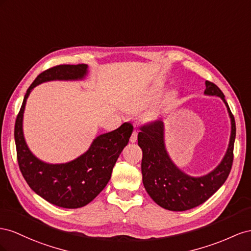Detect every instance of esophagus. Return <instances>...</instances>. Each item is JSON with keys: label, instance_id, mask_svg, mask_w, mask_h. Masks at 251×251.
Masks as SVG:
<instances>
[{"label": "esophagus", "instance_id": "1", "mask_svg": "<svg viewBox=\"0 0 251 251\" xmlns=\"http://www.w3.org/2000/svg\"><path fill=\"white\" fill-rule=\"evenodd\" d=\"M137 140H138V132H137V130H134L131 134V137H130V142L135 143V142H137Z\"/></svg>", "mask_w": 251, "mask_h": 251}]
</instances>
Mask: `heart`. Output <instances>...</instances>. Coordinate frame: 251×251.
<instances>
[{"label": "heart", "mask_w": 251, "mask_h": 251, "mask_svg": "<svg viewBox=\"0 0 251 251\" xmlns=\"http://www.w3.org/2000/svg\"><path fill=\"white\" fill-rule=\"evenodd\" d=\"M160 88H161V85L155 86V87L150 90L146 96L142 97L139 100H137V101L131 103L128 108H129V110L131 111H138V110H141L142 108H144L150 101H152L154 98L157 97V95H159L160 92Z\"/></svg>", "instance_id": "b5f03b06"}]
</instances>
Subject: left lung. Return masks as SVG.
<instances>
[{
	"instance_id": "obj_1",
	"label": "left lung",
	"mask_w": 251,
	"mask_h": 251,
	"mask_svg": "<svg viewBox=\"0 0 251 251\" xmlns=\"http://www.w3.org/2000/svg\"><path fill=\"white\" fill-rule=\"evenodd\" d=\"M205 95L217 96L223 100L231 119V135L227 152L220 165L210 174L193 177L176 168L168 156L164 145V125L154 121L140 127L138 144L142 148L143 184L148 195L161 207L173 211H184L206 202L230 174L233 162V146L235 140V121L218 86L206 81Z\"/></svg>"
}]
</instances>
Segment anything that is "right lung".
Returning <instances> with one entry per match:
<instances>
[{"label": "right lung", "instance_id": "1", "mask_svg": "<svg viewBox=\"0 0 251 251\" xmlns=\"http://www.w3.org/2000/svg\"><path fill=\"white\" fill-rule=\"evenodd\" d=\"M87 74V65H56L40 74L27 89L14 125L19 167L29 187L47 202L63 208H80L90 203L109 182L114 164L133 131L131 123L104 133L77 159L66 164H46L28 149L22 129L26 100L35 86L52 80H77Z\"/></svg>", "mask_w": 251, "mask_h": 251}]
</instances>
